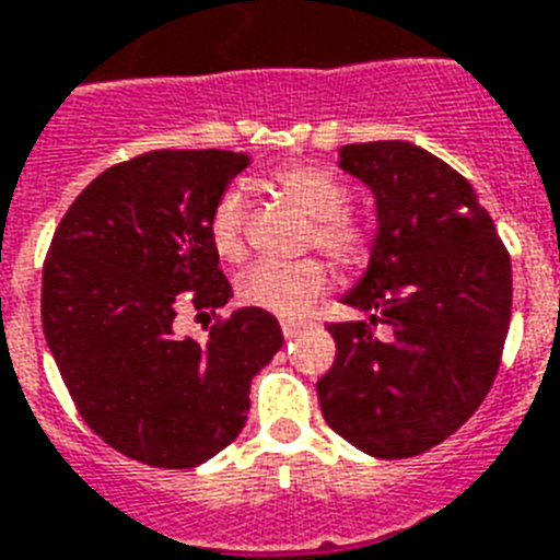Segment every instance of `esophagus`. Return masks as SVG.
<instances>
[{"mask_svg":"<svg viewBox=\"0 0 560 560\" xmlns=\"http://www.w3.org/2000/svg\"><path fill=\"white\" fill-rule=\"evenodd\" d=\"M303 326H306V320H300V317H283L280 320V329H283L285 337H294Z\"/></svg>","mask_w":560,"mask_h":560,"instance_id":"34e87169","label":"esophagus"}]
</instances>
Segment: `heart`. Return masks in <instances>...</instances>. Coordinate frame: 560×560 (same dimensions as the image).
Here are the masks:
<instances>
[{"mask_svg": "<svg viewBox=\"0 0 560 560\" xmlns=\"http://www.w3.org/2000/svg\"><path fill=\"white\" fill-rule=\"evenodd\" d=\"M271 186L283 194L291 206L312 217L308 243L326 252L340 266H363L369 260V231L346 214L349 191L329 171L312 163H289L271 174ZM243 194L237 188L220 194V200L208 217V243L225 262H240L246 257L243 240ZM329 289V271L320 260L294 262H254L237 280V298L252 308L298 317L306 312L323 291Z\"/></svg>", "mask_w": 560, "mask_h": 560, "instance_id": "1", "label": "heart"}]
</instances>
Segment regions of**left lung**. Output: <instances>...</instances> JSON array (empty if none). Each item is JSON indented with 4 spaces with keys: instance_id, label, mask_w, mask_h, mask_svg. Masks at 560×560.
<instances>
[{
    "instance_id": "left-lung-1",
    "label": "left lung",
    "mask_w": 560,
    "mask_h": 560,
    "mask_svg": "<svg viewBox=\"0 0 560 560\" xmlns=\"http://www.w3.org/2000/svg\"><path fill=\"white\" fill-rule=\"evenodd\" d=\"M337 165L372 191L377 234L366 275L343 294L366 320L329 323L337 358L317 397L360 452L412 457L464 427L495 381L510 254L472 186L420 145H343Z\"/></svg>"
}]
</instances>
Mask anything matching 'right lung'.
<instances>
[{"instance_id":"right-lung-1","label":"right lung","mask_w":560,"mask_h":560,"mask_svg":"<svg viewBox=\"0 0 560 560\" xmlns=\"http://www.w3.org/2000/svg\"><path fill=\"white\" fill-rule=\"evenodd\" d=\"M252 156L148 151L110 165L65 211L42 269V329L82 420L122 455L191 469L246 427L252 377L283 346L275 314L237 308L208 340L183 306H225L208 217Z\"/></svg>"}]
</instances>
